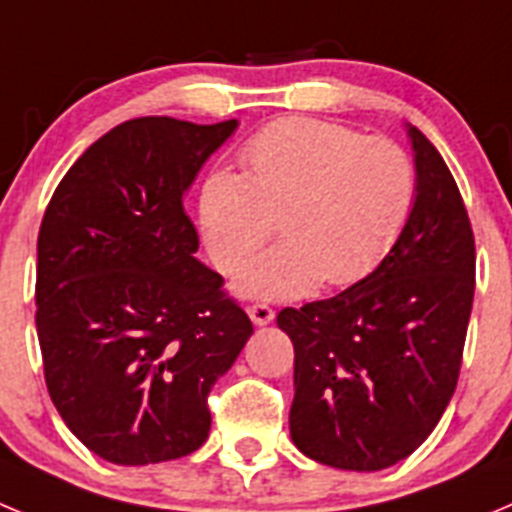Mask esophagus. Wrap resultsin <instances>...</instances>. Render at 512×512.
Listing matches in <instances>:
<instances>
[{"instance_id":"1","label":"esophagus","mask_w":512,"mask_h":512,"mask_svg":"<svg viewBox=\"0 0 512 512\" xmlns=\"http://www.w3.org/2000/svg\"><path fill=\"white\" fill-rule=\"evenodd\" d=\"M248 318L253 320V325H266L274 320V310L269 305H264V302H256V305L248 307Z\"/></svg>"}]
</instances>
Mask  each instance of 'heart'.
I'll return each mask as SVG.
<instances>
[{
	"instance_id": "heart-1",
	"label": "heart",
	"mask_w": 512,
	"mask_h": 512,
	"mask_svg": "<svg viewBox=\"0 0 512 512\" xmlns=\"http://www.w3.org/2000/svg\"><path fill=\"white\" fill-rule=\"evenodd\" d=\"M241 158L246 174L217 169L205 179L200 223L212 264L230 274L279 220L284 241L248 261L233 282L251 300L359 282L400 241L413 212L408 153L338 122L287 117L253 135Z\"/></svg>"
}]
</instances>
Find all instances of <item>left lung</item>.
Wrapping results in <instances>:
<instances>
[{
	"instance_id": "8db88e82",
	"label": "left lung",
	"mask_w": 512,
	"mask_h": 512,
	"mask_svg": "<svg viewBox=\"0 0 512 512\" xmlns=\"http://www.w3.org/2000/svg\"><path fill=\"white\" fill-rule=\"evenodd\" d=\"M415 205L382 264L328 300L284 307L289 433L310 459L379 472L431 436L456 390L474 300V233L449 166L408 125Z\"/></svg>"
}]
</instances>
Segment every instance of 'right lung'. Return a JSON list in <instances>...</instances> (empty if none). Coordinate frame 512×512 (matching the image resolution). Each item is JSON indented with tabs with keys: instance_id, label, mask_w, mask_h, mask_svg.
<instances>
[{
	"instance_id": "right-lung-1",
	"label": "right lung",
	"mask_w": 512,
	"mask_h": 512,
	"mask_svg": "<svg viewBox=\"0 0 512 512\" xmlns=\"http://www.w3.org/2000/svg\"><path fill=\"white\" fill-rule=\"evenodd\" d=\"M238 120L138 117L81 153L45 207L35 328L63 423L112 464L197 451L207 395L253 325L194 259L184 194Z\"/></svg>"
}]
</instances>
